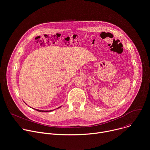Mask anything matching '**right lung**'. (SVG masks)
Wrapping results in <instances>:
<instances>
[{
  "label": "right lung",
  "mask_w": 150,
  "mask_h": 150,
  "mask_svg": "<svg viewBox=\"0 0 150 150\" xmlns=\"http://www.w3.org/2000/svg\"><path fill=\"white\" fill-rule=\"evenodd\" d=\"M26 104V103H25ZM27 105V104H26ZM61 107H58V108H61ZM31 108V107H30ZM58 108H57V109H58ZM33 109H34V108H33ZM35 110H36V111H39V112H51V111H54V110H50V111H44V110H37V109H35Z\"/></svg>",
  "instance_id": "right-lung-1"
}]
</instances>
